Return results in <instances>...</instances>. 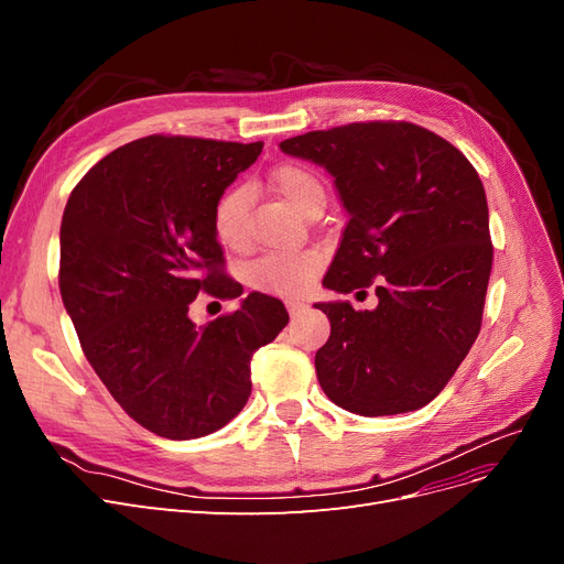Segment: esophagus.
I'll return each mask as SVG.
<instances>
[{"label": "esophagus", "instance_id": "34e87169", "mask_svg": "<svg viewBox=\"0 0 564 564\" xmlns=\"http://www.w3.org/2000/svg\"><path fill=\"white\" fill-rule=\"evenodd\" d=\"M286 311H289V315L296 317L305 311V303L303 301H286Z\"/></svg>", "mask_w": 564, "mask_h": 564}]
</instances>
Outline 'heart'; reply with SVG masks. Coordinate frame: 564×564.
Returning a JSON list of instances; mask_svg holds the SVG:
<instances>
[{
    "label": "heart",
    "mask_w": 564,
    "mask_h": 564,
    "mask_svg": "<svg viewBox=\"0 0 564 564\" xmlns=\"http://www.w3.org/2000/svg\"><path fill=\"white\" fill-rule=\"evenodd\" d=\"M270 187L289 207L305 214L315 202H324V185L313 169L282 164L270 174ZM212 224L218 242L242 251L249 245V191L245 185L228 187L214 204ZM319 270V256L313 251L265 253L249 268V282L263 292L294 299L311 286Z\"/></svg>",
    "instance_id": "heart-1"
}]
</instances>
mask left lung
Masks as SVG:
<instances>
[{
	"mask_svg": "<svg viewBox=\"0 0 564 564\" xmlns=\"http://www.w3.org/2000/svg\"><path fill=\"white\" fill-rule=\"evenodd\" d=\"M282 152L332 174L348 214L322 284L377 289L373 311L315 303L332 334L315 355L327 398L360 416L414 412L440 395L480 334L491 272L480 176L437 133L409 122L311 131Z\"/></svg>",
	"mask_w": 564,
	"mask_h": 564,
	"instance_id": "1",
	"label": "left lung"
}]
</instances>
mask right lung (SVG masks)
<instances>
[{"instance_id":"obj_1","label":"right lung","mask_w":564,"mask_h":564,"mask_svg":"<svg viewBox=\"0 0 564 564\" xmlns=\"http://www.w3.org/2000/svg\"><path fill=\"white\" fill-rule=\"evenodd\" d=\"M263 143L148 135L89 169L61 220V296L89 365L143 429L204 437L242 412L251 357L289 315L251 292L207 327L191 319L197 294L242 296L220 272L214 204Z\"/></svg>"}]
</instances>
